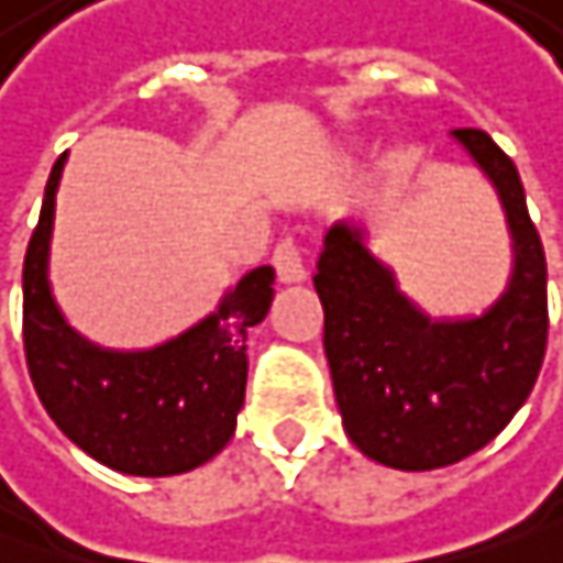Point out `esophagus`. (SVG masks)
<instances>
[{
	"instance_id": "obj_1",
	"label": "esophagus",
	"mask_w": 563,
	"mask_h": 563,
	"mask_svg": "<svg viewBox=\"0 0 563 563\" xmlns=\"http://www.w3.org/2000/svg\"><path fill=\"white\" fill-rule=\"evenodd\" d=\"M272 262H275V272H278V278L285 285H301V282H307V265H303L301 250L291 240H285V243L275 246Z\"/></svg>"
}]
</instances>
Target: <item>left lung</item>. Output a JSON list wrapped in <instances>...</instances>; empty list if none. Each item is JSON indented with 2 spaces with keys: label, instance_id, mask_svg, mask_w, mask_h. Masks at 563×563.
<instances>
[{
  "label": "left lung",
  "instance_id": "obj_1",
  "mask_svg": "<svg viewBox=\"0 0 563 563\" xmlns=\"http://www.w3.org/2000/svg\"><path fill=\"white\" fill-rule=\"evenodd\" d=\"M452 141L494 185L509 230V275L494 301L432 317L352 218L327 230L313 275L345 435L397 471L462 462L500 435L536 387L548 340V268L522 179L484 131H452Z\"/></svg>",
  "mask_w": 563,
  "mask_h": 563
}]
</instances>
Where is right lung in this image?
<instances>
[{
  "label": "right lung",
  "mask_w": 563,
  "mask_h": 563,
  "mask_svg": "<svg viewBox=\"0 0 563 563\" xmlns=\"http://www.w3.org/2000/svg\"><path fill=\"white\" fill-rule=\"evenodd\" d=\"M66 153L44 188L27 243L24 355L34 390L60 432L89 459L134 477H173L208 464L236 432L246 397V333L275 298V268L260 265L198 323L146 349L82 336L51 285V240Z\"/></svg>",
  "instance_id": "1"
}]
</instances>
